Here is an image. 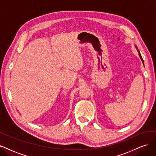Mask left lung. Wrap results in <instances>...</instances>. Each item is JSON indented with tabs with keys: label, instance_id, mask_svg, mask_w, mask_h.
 <instances>
[{
	"label": "left lung",
	"instance_id": "obj_1",
	"mask_svg": "<svg viewBox=\"0 0 156 156\" xmlns=\"http://www.w3.org/2000/svg\"><path fill=\"white\" fill-rule=\"evenodd\" d=\"M135 48H136V49L137 50V51H138V53H139V57H140V59H141V61H142V62H143V63L144 64V61H143V58H142V56H141V55H140V52L138 51V48H137V46H135Z\"/></svg>",
	"mask_w": 156,
	"mask_h": 156
}]
</instances>
